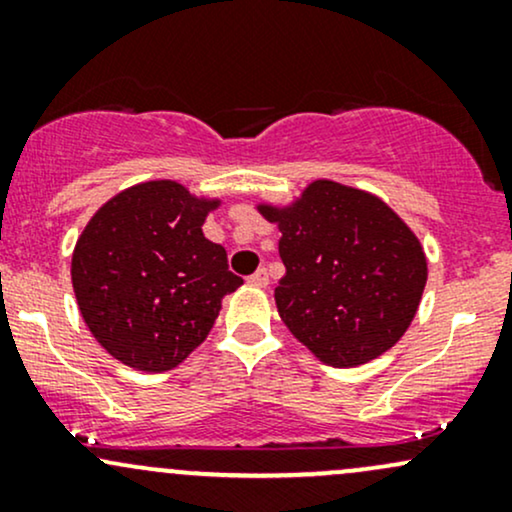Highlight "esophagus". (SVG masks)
Listing matches in <instances>:
<instances>
[{"instance_id":"esophagus-1","label":"esophagus","mask_w":512,"mask_h":512,"mask_svg":"<svg viewBox=\"0 0 512 512\" xmlns=\"http://www.w3.org/2000/svg\"><path fill=\"white\" fill-rule=\"evenodd\" d=\"M248 284L255 286V289H267V284H269L267 269H257L255 274H250L248 276Z\"/></svg>"}]
</instances>
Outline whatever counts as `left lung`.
I'll list each match as a JSON object with an SVG mask.
<instances>
[{
  "instance_id": "8db88e82",
  "label": "left lung",
  "mask_w": 512,
  "mask_h": 512,
  "mask_svg": "<svg viewBox=\"0 0 512 512\" xmlns=\"http://www.w3.org/2000/svg\"><path fill=\"white\" fill-rule=\"evenodd\" d=\"M279 223L286 274L274 289L281 320L334 368L373 361L399 342L426 286V255L383 199L315 180L289 209L260 207Z\"/></svg>"
}]
</instances>
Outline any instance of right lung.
<instances>
[{"label":"right lung","mask_w":512,"mask_h":512,"mask_svg":"<svg viewBox=\"0 0 512 512\" xmlns=\"http://www.w3.org/2000/svg\"><path fill=\"white\" fill-rule=\"evenodd\" d=\"M219 202L173 180L134 185L105 202L76 240L72 284L93 337L134 370L163 373L207 339L221 298L243 279L204 238Z\"/></svg>","instance_id":"1"}]
</instances>
